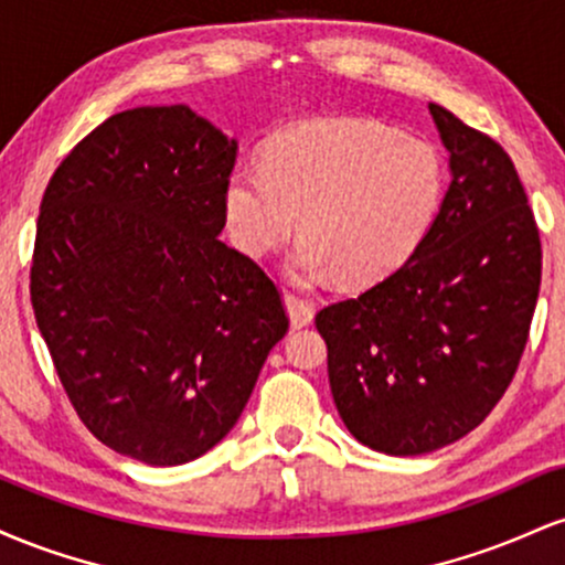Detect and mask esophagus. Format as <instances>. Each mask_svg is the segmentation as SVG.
Segmentation results:
<instances>
[{
  "instance_id": "1",
  "label": "esophagus",
  "mask_w": 565,
  "mask_h": 565,
  "mask_svg": "<svg viewBox=\"0 0 565 565\" xmlns=\"http://www.w3.org/2000/svg\"><path fill=\"white\" fill-rule=\"evenodd\" d=\"M284 302H287L291 327L300 329V327H308V323L313 321V305H310L308 300H302L300 295L287 291V295H284Z\"/></svg>"
}]
</instances>
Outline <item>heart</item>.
Here are the masks:
<instances>
[{
    "label": "heart",
    "mask_w": 565,
    "mask_h": 565,
    "mask_svg": "<svg viewBox=\"0 0 565 565\" xmlns=\"http://www.w3.org/2000/svg\"><path fill=\"white\" fill-rule=\"evenodd\" d=\"M440 199L444 161L430 142L372 119H310L265 142L260 172L228 174L223 217L252 260L276 252L300 223L291 274L361 287L414 255Z\"/></svg>",
    "instance_id": "obj_1"
}]
</instances>
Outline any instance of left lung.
Masks as SVG:
<instances>
[{"mask_svg": "<svg viewBox=\"0 0 565 565\" xmlns=\"http://www.w3.org/2000/svg\"><path fill=\"white\" fill-rule=\"evenodd\" d=\"M451 183L414 255L327 305L329 385L342 423L393 457L476 430L515 377L542 281V242L504 148L430 103Z\"/></svg>", "mask_w": 565, "mask_h": 565, "instance_id": "8db88e82", "label": "left lung"}]
</instances>
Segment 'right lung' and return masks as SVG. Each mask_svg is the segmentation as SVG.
<instances>
[{"instance_id":"1","label":"right lung","mask_w":565,"mask_h":565,"mask_svg":"<svg viewBox=\"0 0 565 565\" xmlns=\"http://www.w3.org/2000/svg\"><path fill=\"white\" fill-rule=\"evenodd\" d=\"M236 151L188 106L129 108L39 206L31 305L63 391L100 444L157 468L228 436L289 329L268 274L217 238Z\"/></svg>"}]
</instances>
